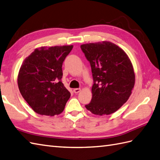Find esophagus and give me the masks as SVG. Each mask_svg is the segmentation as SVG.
<instances>
[{
    "label": "esophagus",
    "mask_w": 160,
    "mask_h": 160,
    "mask_svg": "<svg viewBox=\"0 0 160 160\" xmlns=\"http://www.w3.org/2000/svg\"><path fill=\"white\" fill-rule=\"evenodd\" d=\"M81 91L80 88H74L73 89V92H75V93H78V92Z\"/></svg>",
    "instance_id": "1"
}]
</instances>
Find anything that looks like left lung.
I'll use <instances>...</instances> for the list:
<instances>
[{"instance_id":"left-lung-1","label":"left lung","mask_w":160,"mask_h":160,"mask_svg":"<svg viewBox=\"0 0 160 160\" xmlns=\"http://www.w3.org/2000/svg\"><path fill=\"white\" fill-rule=\"evenodd\" d=\"M90 62L93 78L92 99L86 108L97 115L116 112L128 101L135 84V74L128 56L110 42L80 46Z\"/></svg>"}]
</instances>
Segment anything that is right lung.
Wrapping results in <instances>:
<instances>
[{"mask_svg":"<svg viewBox=\"0 0 160 160\" xmlns=\"http://www.w3.org/2000/svg\"><path fill=\"white\" fill-rule=\"evenodd\" d=\"M72 48L73 46L37 48L22 63L18 88L38 114L52 117L64 110L71 94L61 81L62 65Z\"/></svg>","mask_w":160,"mask_h":160,"instance_id":"obj_1","label":"right lung"}]
</instances>
